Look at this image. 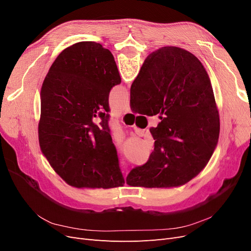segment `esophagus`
Segmentation results:
<instances>
[{"mask_svg":"<svg viewBox=\"0 0 251 251\" xmlns=\"http://www.w3.org/2000/svg\"><path fill=\"white\" fill-rule=\"evenodd\" d=\"M124 112H125V113H130V112H131V108H130V105L126 104V107H125V109H124Z\"/></svg>","mask_w":251,"mask_h":251,"instance_id":"34e87169","label":"esophagus"}]
</instances>
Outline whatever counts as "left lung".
<instances>
[{
	"instance_id": "1",
	"label": "left lung",
	"mask_w": 251,
	"mask_h": 251,
	"mask_svg": "<svg viewBox=\"0 0 251 251\" xmlns=\"http://www.w3.org/2000/svg\"><path fill=\"white\" fill-rule=\"evenodd\" d=\"M120 82L113 54L95 42L66 48L45 77L40 147L52 169L71 186L125 184L108 125L110 91ZM97 117L102 120L100 125Z\"/></svg>"
}]
</instances>
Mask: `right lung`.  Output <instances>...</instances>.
<instances>
[{
	"label": "right lung",
	"instance_id": "1",
	"mask_svg": "<svg viewBox=\"0 0 251 251\" xmlns=\"http://www.w3.org/2000/svg\"><path fill=\"white\" fill-rule=\"evenodd\" d=\"M131 109L160 114L154 151L126 177L130 186L177 187L198 175L217 147L220 120L206 70L191 52L163 47L146 58L131 86Z\"/></svg>",
	"mask_w": 251,
	"mask_h": 251
}]
</instances>
